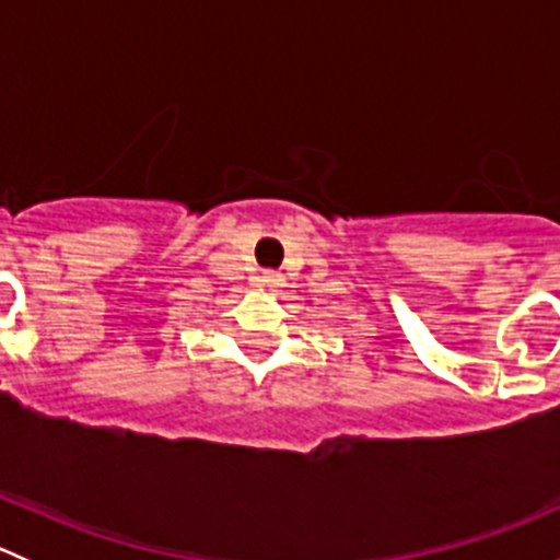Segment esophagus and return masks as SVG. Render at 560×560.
<instances>
[{"label": "esophagus", "mask_w": 560, "mask_h": 560, "mask_svg": "<svg viewBox=\"0 0 560 560\" xmlns=\"http://www.w3.org/2000/svg\"><path fill=\"white\" fill-rule=\"evenodd\" d=\"M259 287H265V290H276V287L284 284V279H281V273H276V270H265L262 276H257Z\"/></svg>", "instance_id": "esophagus-1"}]
</instances>
